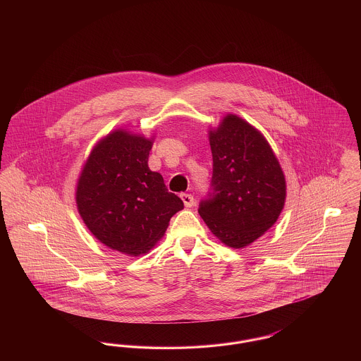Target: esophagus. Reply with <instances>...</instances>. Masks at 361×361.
I'll list each match as a JSON object with an SVG mask.
<instances>
[{
	"instance_id": "34e87169",
	"label": "esophagus",
	"mask_w": 361,
	"mask_h": 361,
	"mask_svg": "<svg viewBox=\"0 0 361 361\" xmlns=\"http://www.w3.org/2000/svg\"><path fill=\"white\" fill-rule=\"evenodd\" d=\"M181 199H183L184 206L185 207H192L193 206V203H195L193 196H192V195H189V193H181Z\"/></svg>"
}]
</instances>
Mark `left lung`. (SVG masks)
Returning <instances> with one entry per match:
<instances>
[{
    "instance_id": "8db88e82",
    "label": "left lung",
    "mask_w": 361,
    "mask_h": 361,
    "mask_svg": "<svg viewBox=\"0 0 361 361\" xmlns=\"http://www.w3.org/2000/svg\"><path fill=\"white\" fill-rule=\"evenodd\" d=\"M211 187L199 214L224 245L240 249L275 224L286 202V178L264 135L237 115L209 131Z\"/></svg>"
}]
</instances>
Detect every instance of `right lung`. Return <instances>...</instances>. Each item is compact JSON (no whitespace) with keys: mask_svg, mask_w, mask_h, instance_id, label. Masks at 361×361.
<instances>
[{"mask_svg":"<svg viewBox=\"0 0 361 361\" xmlns=\"http://www.w3.org/2000/svg\"><path fill=\"white\" fill-rule=\"evenodd\" d=\"M153 139L116 130L102 139L78 178L75 202L90 233L130 256L147 253L161 240L183 200L149 169Z\"/></svg>","mask_w":361,"mask_h":361,"instance_id":"1","label":"right lung"}]
</instances>
